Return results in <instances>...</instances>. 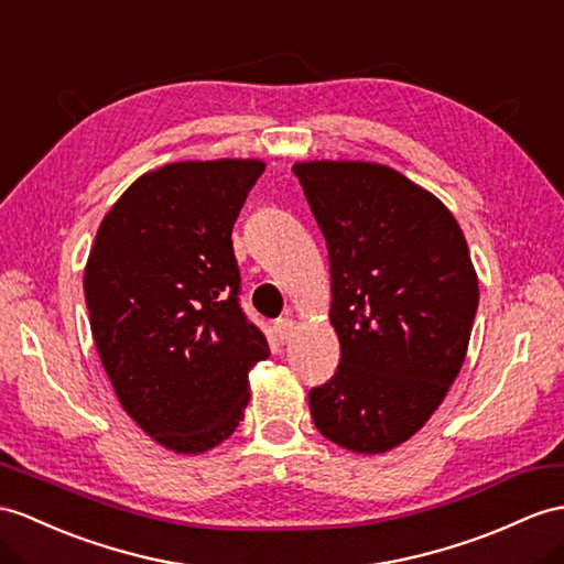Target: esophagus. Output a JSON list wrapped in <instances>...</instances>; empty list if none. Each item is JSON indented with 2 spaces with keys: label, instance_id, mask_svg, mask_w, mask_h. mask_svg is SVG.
Returning <instances> with one entry per match:
<instances>
[{
  "label": "esophagus",
  "instance_id": "1",
  "mask_svg": "<svg viewBox=\"0 0 564 564\" xmlns=\"http://www.w3.org/2000/svg\"><path fill=\"white\" fill-rule=\"evenodd\" d=\"M294 329H296V323L292 318H280L278 323H274V335H278L280 341H290Z\"/></svg>",
  "mask_w": 564,
  "mask_h": 564
}]
</instances>
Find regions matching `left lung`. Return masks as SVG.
Segmentation results:
<instances>
[{"mask_svg":"<svg viewBox=\"0 0 564 564\" xmlns=\"http://www.w3.org/2000/svg\"><path fill=\"white\" fill-rule=\"evenodd\" d=\"M329 256L337 373L308 392L335 445L380 455L441 406L469 347L478 278L457 219L386 164L296 162Z\"/></svg>","mask_w":564,"mask_h":564,"instance_id":"obj_1","label":"left lung"}]
</instances>
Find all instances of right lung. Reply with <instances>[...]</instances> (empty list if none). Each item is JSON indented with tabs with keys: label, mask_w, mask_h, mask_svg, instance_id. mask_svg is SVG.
Here are the masks:
<instances>
[{
	"label": "right lung",
	"mask_w": 564,
	"mask_h": 564,
	"mask_svg": "<svg viewBox=\"0 0 564 564\" xmlns=\"http://www.w3.org/2000/svg\"><path fill=\"white\" fill-rule=\"evenodd\" d=\"M260 160L174 162L109 208L88 256L90 329L123 411L178 455L237 431L268 339L239 306L231 249Z\"/></svg>",
	"instance_id": "1"
}]
</instances>
